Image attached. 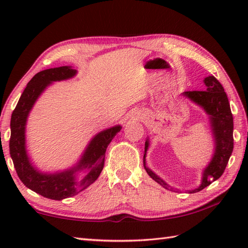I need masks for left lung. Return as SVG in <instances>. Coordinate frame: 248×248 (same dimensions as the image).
Here are the masks:
<instances>
[{"instance_id":"8db88e82","label":"left lung","mask_w":248,"mask_h":248,"mask_svg":"<svg viewBox=\"0 0 248 248\" xmlns=\"http://www.w3.org/2000/svg\"><path fill=\"white\" fill-rule=\"evenodd\" d=\"M203 83L205 91L184 92L182 94L186 98L191 100L192 102L202 108L205 114L209 116L210 125H211L213 140H214V152L210 160L209 164L202 170V182L199 186L189 189L188 193L200 192L204 187L212 183V181L223 175L226 166L228 164L229 157L233 150V117L231 114L230 104L228 101L224 87L213 76L204 78ZM150 140L147 138L145 141V155H144V167L147 173L166 189L172 192H179L178 188H173L152 171L146 165V155L149 149Z\"/></svg>"}]
</instances>
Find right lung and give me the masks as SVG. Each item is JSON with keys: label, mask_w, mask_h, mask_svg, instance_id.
Wrapping results in <instances>:
<instances>
[{"label": "right lung", "mask_w": 248, "mask_h": 248, "mask_svg": "<svg viewBox=\"0 0 248 248\" xmlns=\"http://www.w3.org/2000/svg\"><path fill=\"white\" fill-rule=\"evenodd\" d=\"M77 73L71 66L51 68L37 73L26 85L10 119L9 154L20 180L31 191L54 200L75 196L97 180L103 170L108 146L121 130V125L117 124L97 133L77 164L65 170L45 172L31 163L25 138L26 123L31 108L52 83L69 80Z\"/></svg>", "instance_id": "add662e5"}]
</instances>
